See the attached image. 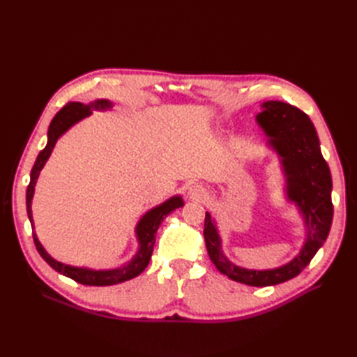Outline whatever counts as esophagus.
I'll list each match as a JSON object with an SVG mask.
<instances>
[{"instance_id": "34e87169", "label": "esophagus", "mask_w": 357, "mask_h": 357, "mask_svg": "<svg viewBox=\"0 0 357 357\" xmlns=\"http://www.w3.org/2000/svg\"><path fill=\"white\" fill-rule=\"evenodd\" d=\"M188 197L192 199V201H202L205 197H207V190H205L201 185H192L188 190Z\"/></svg>"}]
</instances>
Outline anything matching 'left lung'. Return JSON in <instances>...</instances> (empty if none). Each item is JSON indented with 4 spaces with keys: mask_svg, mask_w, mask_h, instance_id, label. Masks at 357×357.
I'll return each instance as SVG.
<instances>
[{
    "mask_svg": "<svg viewBox=\"0 0 357 357\" xmlns=\"http://www.w3.org/2000/svg\"><path fill=\"white\" fill-rule=\"evenodd\" d=\"M256 122L266 135V146L274 150L284 176L287 202L296 205L305 226V241L299 253L282 266L250 269L231 262L222 250L218 223L205 213L204 238L211 262L234 282L247 286H274L296 277L326 241L333 207L331 199V171L320 152L316 128L296 107L282 101H266Z\"/></svg>",
    "mask_w": 357,
    "mask_h": 357,
    "instance_id": "1",
    "label": "left lung"
}]
</instances>
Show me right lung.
<instances>
[{"instance_id":"1","label":"right lung","mask_w":357,"mask_h":357,"mask_svg":"<svg viewBox=\"0 0 357 357\" xmlns=\"http://www.w3.org/2000/svg\"><path fill=\"white\" fill-rule=\"evenodd\" d=\"M113 102L110 100H95L91 104H82V102H68L66 107L55 114V117L52 119V122L49 125V131H47V144L46 147L41 150L38 153L36 164L31 169V180L26 189V213H28V219L32 226V236H34V243L40 256L45 259V261L58 271L59 274L73 278L74 282H77L80 284L86 286H113L123 283L126 280H131L137 275L142 274L146 266L150 262V257H152L153 253V245L156 241V231L159 228V225L162 223L167 215L174 211L176 208H180L185 205V201L180 195H174L164 201L162 204L156 205V207L150 208L146 211L142 219L138 220L135 226V236H137V243H138V250L132 256V259L129 262L117 266V268H110V269H92V268H86V266H74L68 264H62L58 262L56 259H53L47 252L46 248L43 247L40 243L38 236L34 231V219H32V198H34V190L37 180L40 176V171L43 167L46 165V162L49 160L53 149H55L58 139L66 134L71 126L75 123H79L83 119L89 117L93 110H112L113 109Z\"/></svg>"}]
</instances>
